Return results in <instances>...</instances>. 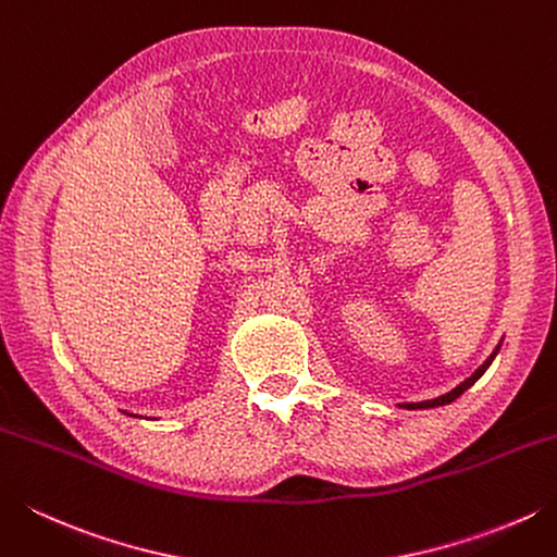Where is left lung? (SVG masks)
<instances>
[{
    "instance_id": "obj_1",
    "label": "left lung",
    "mask_w": 557,
    "mask_h": 557,
    "mask_svg": "<svg viewBox=\"0 0 557 557\" xmlns=\"http://www.w3.org/2000/svg\"><path fill=\"white\" fill-rule=\"evenodd\" d=\"M497 352H499V345L495 347V350H493V355H490V357L485 359V362H483L481 367H478V369H475V372H473L471 376H468L466 381H461V384H459V386H456V388H451V391H449V394H444V396H440V398H432V400H422V403H403V406H400V408H408V410H418V408H440V406H449V403H454L456 398H459V396L463 394V391H468V388H471V386L475 384V381H478V379H481V376L485 374V369H487L490 364H493V359L497 357Z\"/></svg>"
}]
</instances>
